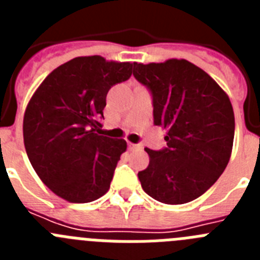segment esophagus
<instances>
[{"mask_svg":"<svg viewBox=\"0 0 260 260\" xmlns=\"http://www.w3.org/2000/svg\"><path fill=\"white\" fill-rule=\"evenodd\" d=\"M128 148H130V150H139V148H141V144H134L132 143V142H128Z\"/></svg>","mask_w":260,"mask_h":260,"instance_id":"34e87169","label":"esophagus"}]
</instances>
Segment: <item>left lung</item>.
<instances>
[{"mask_svg": "<svg viewBox=\"0 0 260 260\" xmlns=\"http://www.w3.org/2000/svg\"><path fill=\"white\" fill-rule=\"evenodd\" d=\"M133 74L152 93L153 123L167 130V148H144L150 164L138 173L142 187L161 203H189L217 181L231 158L236 125L229 96L186 59L134 62Z\"/></svg>", "mask_w": 260, "mask_h": 260, "instance_id": "1", "label": "left lung"}]
</instances>
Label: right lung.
Instances as JSON below:
<instances>
[{"mask_svg":"<svg viewBox=\"0 0 260 260\" xmlns=\"http://www.w3.org/2000/svg\"><path fill=\"white\" fill-rule=\"evenodd\" d=\"M132 73L130 62L75 57L54 69L29 99L23 118L27 156L59 198L88 203L109 190L127 143L99 130L108 91Z\"/></svg>","mask_w":260,"mask_h":260,"instance_id":"add662e5","label":"right lung"}]
</instances>
